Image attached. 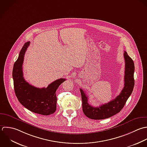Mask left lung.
I'll use <instances>...</instances> for the list:
<instances>
[{"label":"left lung","instance_id":"obj_1","mask_svg":"<svg viewBox=\"0 0 147 147\" xmlns=\"http://www.w3.org/2000/svg\"><path fill=\"white\" fill-rule=\"evenodd\" d=\"M125 76L124 86L120 94L114 100L98 107H93L88 103V97L80 89L82 102V110L86 116L93 120H102L109 118L120 112L124 108L134 88L135 65L132 59L124 51Z\"/></svg>","mask_w":147,"mask_h":147}]
</instances>
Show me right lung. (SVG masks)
I'll list each match as a JSON object with an SVG mask.
<instances>
[{
    "label": "right lung",
    "mask_w": 147,
    "mask_h": 147,
    "mask_svg": "<svg viewBox=\"0 0 147 147\" xmlns=\"http://www.w3.org/2000/svg\"><path fill=\"white\" fill-rule=\"evenodd\" d=\"M30 43H24L13 65L12 78L15 93L19 102L31 112L45 116L50 115L57 109V89L66 79L57 80L46 88H38L26 82L23 77L22 65Z\"/></svg>",
    "instance_id": "add662e5"
}]
</instances>
